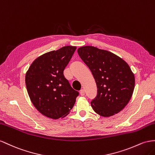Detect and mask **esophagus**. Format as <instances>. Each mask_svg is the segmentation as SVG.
<instances>
[{"instance_id":"34e87169","label":"esophagus","mask_w":155,"mask_h":155,"mask_svg":"<svg viewBox=\"0 0 155 155\" xmlns=\"http://www.w3.org/2000/svg\"><path fill=\"white\" fill-rule=\"evenodd\" d=\"M80 94H81V95H82V96H84L85 95V91H84V90H83V89H82L81 90V91H80Z\"/></svg>"}]
</instances>
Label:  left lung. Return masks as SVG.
I'll use <instances>...</instances> for the list:
<instances>
[{
	"label": "left lung",
	"mask_w": 155,
	"mask_h": 155,
	"mask_svg": "<svg viewBox=\"0 0 155 155\" xmlns=\"http://www.w3.org/2000/svg\"><path fill=\"white\" fill-rule=\"evenodd\" d=\"M77 51L96 82L93 109L103 117L120 112L129 102L134 88V76L129 65L113 53L95 47H82Z\"/></svg>",
	"instance_id": "obj_1"
}]
</instances>
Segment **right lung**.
Returning a JSON list of instances; mask_svg holds the SVG:
<instances>
[{
    "instance_id": "add662e5",
    "label": "right lung",
    "mask_w": 155,
    "mask_h": 155,
    "mask_svg": "<svg viewBox=\"0 0 155 155\" xmlns=\"http://www.w3.org/2000/svg\"><path fill=\"white\" fill-rule=\"evenodd\" d=\"M76 48L65 46L45 53L33 61L26 74V86L31 101L48 117L57 119L67 116L79 95L64 75Z\"/></svg>"
}]
</instances>
